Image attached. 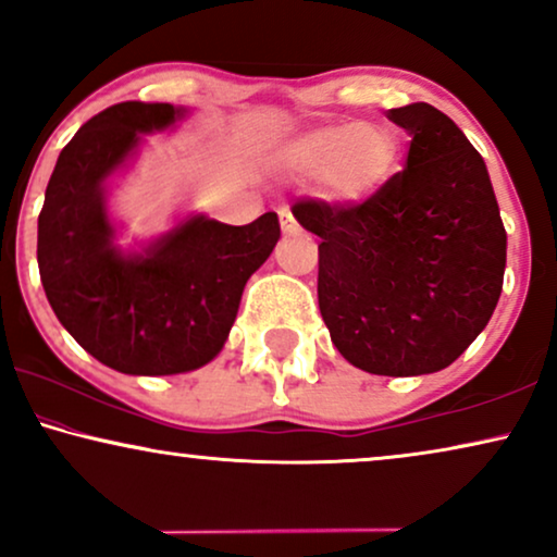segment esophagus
I'll return each mask as SVG.
<instances>
[{"label":"esophagus","mask_w":557,"mask_h":557,"mask_svg":"<svg viewBox=\"0 0 557 557\" xmlns=\"http://www.w3.org/2000/svg\"><path fill=\"white\" fill-rule=\"evenodd\" d=\"M278 223H281V231H284L286 235L299 233V223H296L294 212L288 210V208H281V210H278Z\"/></svg>","instance_id":"34e87169"}]
</instances>
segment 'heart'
<instances>
[{
  "mask_svg": "<svg viewBox=\"0 0 557 557\" xmlns=\"http://www.w3.org/2000/svg\"><path fill=\"white\" fill-rule=\"evenodd\" d=\"M278 162L296 180H317L324 200L360 205L395 174L398 139L380 124L314 128L284 144Z\"/></svg>",
  "mask_w": 557,
  "mask_h": 557,
  "instance_id": "heart-1",
  "label": "heart"
}]
</instances>
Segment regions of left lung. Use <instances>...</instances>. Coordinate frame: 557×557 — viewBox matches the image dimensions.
<instances>
[{"instance_id":"8db88e82","label":"left lung","mask_w":557,"mask_h":557,"mask_svg":"<svg viewBox=\"0 0 557 557\" xmlns=\"http://www.w3.org/2000/svg\"><path fill=\"white\" fill-rule=\"evenodd\" d=\"M410 136L406 170L368 202H296L319 243V311L339 355L372 375L451 364L494 314L507 233L490 172L446 113L391 109Z\"/></svg>"}]
</instances>
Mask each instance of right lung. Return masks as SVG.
I'll list each match as a JSON object with an SVG mask.
<instances>
[{"label":"right lung","instance_id":"right-lung-1","mask_svg":"<svg viewBox=\"0 0 557 557\" xmlns=\"http://www.w3.org/2000/svg\"><path fill=\"white\" fill-rule=\"evenodd\" d=\"M185 106L116 103L86 121L60 151L37 218L45 296L71 337L124 375H177L223 349L243 288L281 238L276 212L225 225L202 212L136 248L119 243L111 182L147 134L170 132Z\"/></svg>","mask_w":557,"mask_h":557}]
</instances>
